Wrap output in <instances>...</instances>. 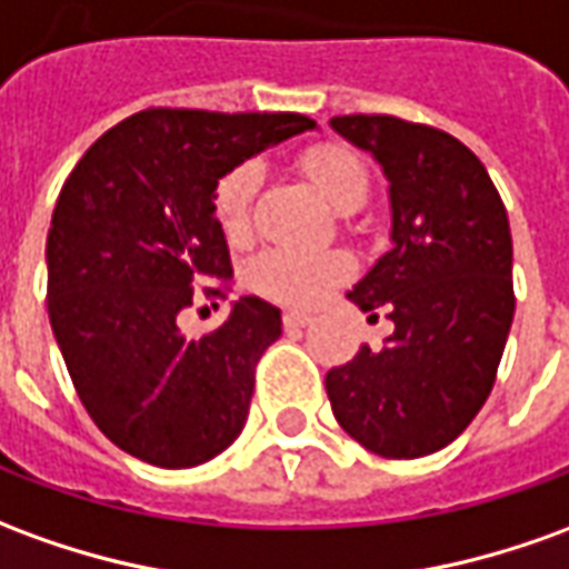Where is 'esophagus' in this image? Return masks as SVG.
I'll return each instance as SVG.
<instances>
[{"label":"esophagus","instance_id":"1","mask_svg":"<svg viewBox=\"0 0 569 569\" xmlns=\"http://www.w3.org/2000/svg\"><path fill=\"white\" fill-rule=\"evenodd\" d=\"M311 323H313L311 313H301V311H286L283 313L286 329H305V326H311Z\"/></svg>","mask_w":569,"mask_h":569}]
</instances>
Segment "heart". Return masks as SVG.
I'll return each instance as SVG.
<instances>
[{"mask_svg": "<svg viewBox=\"0 0 569 569\" xmlns=\"http://www.w3.org/2000/svg\"><path fill=\"white\" fill-rule=\"evenodd\" d=\"M301 169L311 178L313 188L320 190V197L332 202L336 209H341L345 202L360 200L367 190L363 166L348 147L341 144H320L308 150L301 157ZM256 184L258 169L252 162L230 169L218 181L216 216L230 240L243 237L249 230V209H252ZM351 271L353 261L345 249L271 246L246 264L243 280L252 292L273 298L280 305H317L329 289H336L341 280H348Z\"/></svg>", "mask_w": 569, "mask_h": 569, "instance_id": "obj_1", "label": "heart"}]
</instances>
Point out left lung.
I'll use <instances>...</instances> for the list:
<instances>
[{
    "label": "left lung",
    "instance_id": "left-lung-1",
    "mask_svg": "<svg viewBox=\"0 0 569 569\" xmlns=\"http://www.w3.org/2000/svg\"><path fill=\"white\" fill-rule=\"evenodd\" d=\"M388 181L391 249L348 292L388 308L385 348L326 372L348 435L385 459H419L462 435L490 397L515 317L511 230L483 162L452 134L397 117H332Z\"/></svg>",
    "mask_w": 569,
    "mask_h": 569
}]
</instances>
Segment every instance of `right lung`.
<instances>
[{
	"instance_id": "obj_1",
	"label": "right lung",
	"mask_w": 569,
	"mask_h": 569,
	"mask_svg": "<svg viewBox=\"0 0 569 569\" xmlns=\"http://www.w3.org/2000/svg\"><path fill=\"white\" fill-rule=\"evenodd\" d=\"M311 129L301 113L160 107L101 134L63 181L46 243L51 332L82 407L134 459L193 468L243 431L280 308L243 296L202 339L178 313L193 286L230 292L218 181Z\"/></svg>"
}]
</instances>
